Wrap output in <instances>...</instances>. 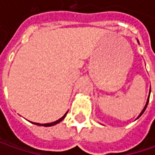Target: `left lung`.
<instances>
[{
	"label": "left lung",
	"instance_id": "obj_1",
	"mask_svg": "<svg viewBox=\"0 0 155 155\" xmlns=\"http://www.w3.org/2000/svg\"><path fill=\"white\" fill-rule=\"evenodd\" d=\"M138 43H139V41H138ZM150 92H151V90H150V91H149V96H150ZM149 96H148V98H147V104H146V105H145V107H144V109H143V110H142V111L140 112V114L139 115V116H138L137 118H139V117H140V116H141L142 114H143V112L145 111V110H146L147 106V104H148V101H149Z\"/></svg>",
	"mask_w": 155,
	"mask_h": 155
}]
</instances>
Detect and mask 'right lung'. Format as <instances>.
I'll list each match as a JSON object with an SVG mask.
<instances>
[{
    "label": "right lung",
    "instance_id": "1",
    "mask_svg": "<svg viewBox=\"0 0 155 155\" xmlns=\"http://www.w3.org/2000/svg\"><path fill=\"white\" fill-rule=\"evenodd\" d=\"M66 114H67V112H66ZM66 114H64V116L61 117V118H59L58 120H57L56 122H51V123H45V124H40V123H37V122H32L33 124H35V125H39V126H45V127H50V126H53V125H55L57 123H58V122H60L61 121L64 120V118L66 116Z\"/></svg>",
    "mask_w": 155,
    "mask_h": 155
}]
</instances>
